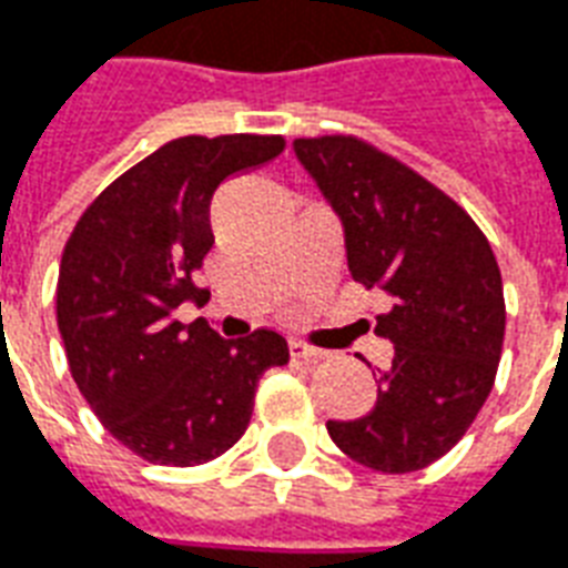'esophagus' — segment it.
I'll return each instance as SVG.
<instances>
[{"mask_svg":"<svg viewBox=\"0 0 568 568\" xmlns=\"http://www.w3.org/2000/svg\"><path fill=\"white\" fill-rule=\"evenodd\" d=\"M290 356L302 362H320L326 359V349L311 347V344H302V341H290Z\"/></svg>","mask_w":568,"mask_h":568,"instance_id":"obj_1","label":"esophagus"}]
</instances>
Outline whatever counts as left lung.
Masks as SVG:
<instances>
[{"label":"left lung","mask_w":568,"mask_h":568,"mask_svg":"<svg viewBox=\"0 0 568 568\" xmlns=\"http://www.w3.org/2000/svg\"><path fill=\"white\" fill-rule=\"evenodd\" d=\"M293 152L344 227L353 281L389 296L374 332L395 356L368 416L326 422L353 462L428 467L462 440L497 377L506 332L488 239L440 187L356 138H300Z\"/></svg>","instance_id":"1"}]
</instances>
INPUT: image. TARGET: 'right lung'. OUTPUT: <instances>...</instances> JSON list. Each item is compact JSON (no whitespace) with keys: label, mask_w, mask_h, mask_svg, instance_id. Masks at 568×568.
Returning <instances> with one entry per match:
<instances>
[{"label":"right lung","mask_w":568,"mask_h":568,"mask_svg":"<svg viewBox=\"0 0 568 568\" xmlns=\"http://www.w3.org/2000/svg\"><path fill=\"white\" fill-rule=\"evenodd\" d=\"M284 152V138H179L122 173L77 221L62 251L59 335L77 389L122 446L152 464L194 467L245 434L263 371L290 359L278 332L224 341L203 320L194 268L215 245L209 203L236 173Z\"/></svg>","instance_id":"obj_1"}]
</instances>
